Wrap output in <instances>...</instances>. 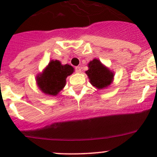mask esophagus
Here are the masks:
<instances>
[{"instance_id": "34e87169", "label": "esophagus", "mask_w": 157, "mask_h": 157, "mask_svg": "<svg viewBox=\"0 0 157 157\" xmlns=\"http://www.w3.org/2000/svg\"><path fill=\"white\" fill-rule=\"evenodd\" d=\"M75 71H76V72L78 73V74L81 73V68H80V67H76Z\"/></svg>"}]
</instances>
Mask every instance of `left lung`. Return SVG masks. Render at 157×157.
<instances>
[{
  "label": "left lung",
  "instance_id": "8db88e82",
  "mask_svg": "<svg viewBox=\"0 0 157 157\" xmlns=\"http://www.w3.org/2000/svg\"><path fill=\"white\" fill-rule=\"evenodd\" d=\"M88 67L86 74L88 76L90 83L94 87L98 90H103L112 83L115 74L99 59L94 58L90 61Z\"/></svg>",
  "mask_w": 157,
  "mask_h": 157
}]
</instances>
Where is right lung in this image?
Instances as JSON below:
<instances>
[{"instance_id": "add662e5", "label": "right lung", "mask_w": 157, "mask_h": 157, "mask_svg": "<svg viewBox=\"0 0 157 157\" xmlns=\"http://www.w3.org/2000/svg\"><path fill=\"white\" fill-rule=\"evenodd\" d=\"M69 64H62L58 60H52L42 73L36 77L39 90L48 96H56L66 85V79L74 73Z\"/></svg>"}]
</instances>
